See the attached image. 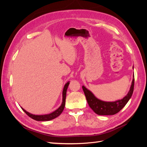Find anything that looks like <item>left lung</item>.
Masks as SVG:
<instances>
[{
  "label": "left lung",
  "instance_id": "8db88e82",
  "mask_svg": "<svg viewBox=\"0 0 147 147\" xmlns=\"http://www.w3.org/2000/svg\"><path fill=\"white\" fill-rule=\"evenodd\" d=\"M134 69V67H133ZM134 86V76H133L130 90L127 94L121 100L115 102H105L97 99L92 93L84 86H82L88 105L94 112L99 115H113L121 110L131 97Z\"/></svg>",
  "mask_w": 147,
  "mask_h": 147
}]
</instances>
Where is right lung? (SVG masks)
I'll list each match as a JSON object with an SVG mask.
<instances>
[{"label":"right lung","mask_w":147,"mask_h":147,"mask_svg":"<svg viewBox=\"0 0 147 147\" xmlns=\"http://www.w3.org/2000/svg\"><path fill=\"white\" fill-rule=\"evenodd\" d=\"M69 83H70L69 82H68L65 84V86L63 89V102H62L61 105L57 110H56L55 112H53L50 114H47V115H35L31 114V113L28 112L27 111H26L24 109L21 107L22 110H23L29 117L32 118L33 119L36 120V121H50V120L56 118V117L59 116V115L61 114V113L63 112V111L64 109L65 104V98H66V92H67V88H68Z\"/></svg>","instance_id":"1"}]
</instances>
